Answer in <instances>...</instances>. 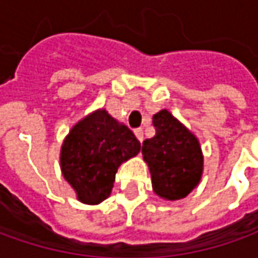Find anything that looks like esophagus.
Returning a JSON list of instances; mask_svg holds the SVG:
<instances>
[{
  "label": "esophagus",
  "instance_id": "1",
  "mask_svg": "<svg viewBox=\"0 0 258 258\" xmlns=\"http://www.w3.org/2000/svg\"><path fill=\"white\" fill-rule=\"evenodd\" d=\"M135 135H136L138 140L142 143V142H143V131H142V129H136V131H135Z\"/></svg>",
  "mask_w": 258,
  "mask_h": 258
}]
</instances>
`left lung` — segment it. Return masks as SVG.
Wrapping results in <instances>:
<instances>
[{"instance_id":"left-lung-1","label":"left lung","mask_w":258,"mask_h":258,"mask_svg":"<svg viewBox=\"0 0 258 258\" xmlns=\"http://www.w3.org/2000/svg\"><path fill=\"white\" fill-rule=\"evenodd\" d=\"M153 126L156 135L142 146L153 191L163 200H182L198 186L204 173L200 140L167 109L153 115Z\"/></svg>"}]
</instances>
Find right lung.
<instances>
[{"instance_id":"right-lung-1","label":"right lung","mask_w":258,"mask_h":258,"mask_svg":"<svg viewBox=\"0 0 258 258\" xmlns=\"http://www.w3.org/2000/svg\"><path fill=\"white\" fill-rule=\"evenodd\" d=\"M139 152L132 131L102 108L70 129L60 149V168L80 202L98 205L111 195L119 166Z\"/></svg>"}]
</instances>
